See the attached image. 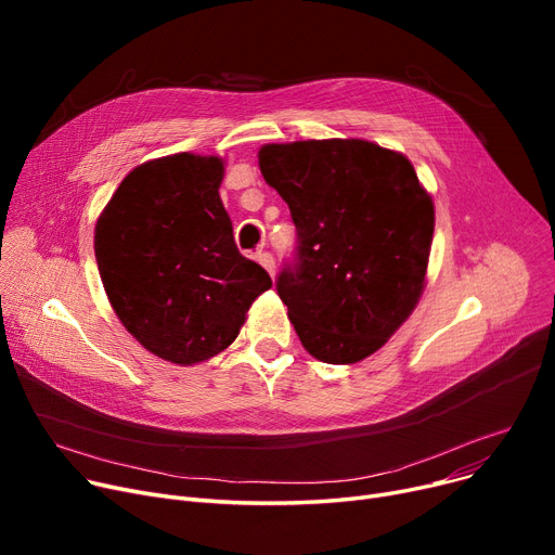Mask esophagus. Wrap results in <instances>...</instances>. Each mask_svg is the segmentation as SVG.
Returning <instances> with one entry per match:
<instances>
[{
    "instance_id": "obj_1",
    "label": "esophagus",
    "mask_w": 555,
    "mask_h": 555,
    "mask_svg": "<svg viewBox=\"0 0 555 555\" xmlns=\"http://www.w3.org/2000/svg\"><path fill=\"white\" fill-rule=\"evenodd\" d=\"M256 260L260 262L262 268H266V270L270 272V276H274V268H276V266H274V256H272L270 251H258V254H256Z\"/></svg>"
}]
</instances>
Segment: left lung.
I'll list each match as a JSON object with an SVG mask.
<instances>
[{"instance_id": "8db88e82", "label": "left lung", "mask_w": 555, "mask_h": 555, "mask_svg": "<svg viewBox=\"0 0 555 555\" xmlns=\"http://www.w3.org/2000/svg\"><path fill=\"white\" fill-rule=\"evenodd\" d=\"M258 166L297 227L276 289L304 348L328 364L373 356L425 287L434 202L412 162L366 139H308L266 143Z\"/></svg>"}]
</instances>
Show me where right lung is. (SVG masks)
<instances>
[{
  "mask_svg": "<svg viewBox=\"0 0 555 555\" xmlns=\"http://www.w3.org/2000/svg\"><path fill=\"white\" fill-rule=\"evenodd\" d=\"M222 178L216 155L143 162L94 229L101 281L119 322L153 356L180 366L222 353L256 297L272 287L233 243Z\"/></svg>",
  "mask_w": 555,
  "mask_h": 555,
  "instance_id": "add662e5",
  "label": "right lung"
}]
</instances>
